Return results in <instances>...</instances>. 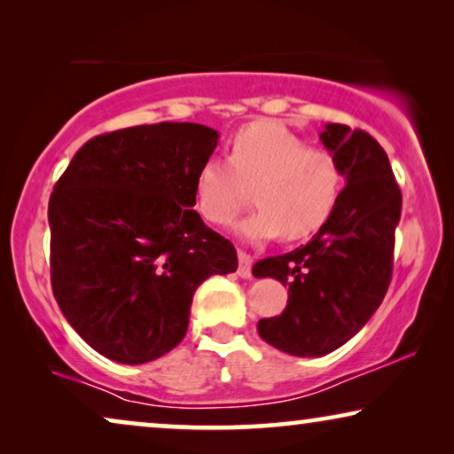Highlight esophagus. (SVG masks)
Instances as JSON below:
<instances>
[{
    "instance_id": "1",
    "label": "esophagus",
    "mask_w": 454,
    "mask_h": 454,
    "mask_svg": "<svg viewBox=\"0 0 454 454\" xmlns=\"http://www.w3.org/2000/svg\"><path fill=\"white\" fill-rule=\"evenodd\" d=\"M238 258H239V269H238V275L241 278H250L252 277V256L246 252H238Z\"/></svg>"
}]
</instances>
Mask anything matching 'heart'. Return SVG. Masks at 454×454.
<instances>
[{"instance_id": "b5f03b06", "label": "heart", "mask_w": 454, "mask_h": 454, "mask_svg": "<svg viewBox=\"0 0 454 454\" xmlns=\"http://www.w3.org/2000/svg\"><path fill=\"white\" fill-rule=\"evenodd\" d=\"M254 188L256 210L235 233L250 244L301 239L325 225L337 204L340 167L322 146H306L277 121H254L229 142V159L210 157L194 179L196 210L225 227Z\"/></svg>"}]
</instances>
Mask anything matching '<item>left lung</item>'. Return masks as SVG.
<instances>
[{"label":"left lung","instance_id":"1","mask_svg":"<svg viewBox=\"0 0 454 454\" xmlns=\"http://www.w3.org/2000/svg\"><path fill=\"white\" fill-rule=\"evenodd\" d=\"M325 148L339 160L345 188L306 246L254 264V277L289 287L281 316L258 322L266 343L289 356H326L362 331L393 277L401 190L384 148L364 129L326 123Z\"/></svg>","mask_w":454,"mask_h":454}]
</instances>
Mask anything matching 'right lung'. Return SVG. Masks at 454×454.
<instances>
[{
    "label": "right lung",
    "mask_w": 454,
    "mask_h": 454,
    "mask_svg": "<svg viewBox=\"0 0 454 454\" xmlns=\"http://www.w3.org/2000/svg\"><path fill=\"white\" fill-rule=\"evenodd\" d=\"M219 132L160 121L101 134L49 198L51 287L101 356L146 364L185 337L194 291L238 270L233 244L204 225L194 179Z\"/></svg>",
    "instance_id": "1"
}]
</instances>
